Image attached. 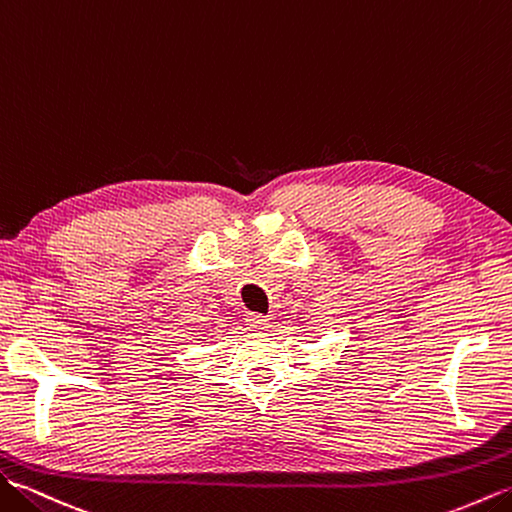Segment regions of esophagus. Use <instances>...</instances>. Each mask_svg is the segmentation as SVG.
Wrapping results in <instances>:
<instances>
[{
	"mask_svg": "<svg viewBox=\"0 0 512 512\" xmlns=\"http://www.w3.org/2000/svg\"><path fill=\"white\" fill-rule=\"evenodd\" d=\"M245 322L247 328H252V331H265V328H269V317L260 313H247Z\"/></svg>",
	"mask_w": 512,
	"mask_h": 512,
	"instance_id": "1",
	"label": "esophagus"
}]
</instances>
